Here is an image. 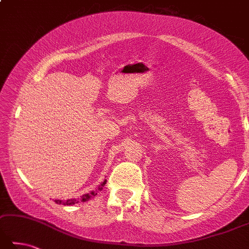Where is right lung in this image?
I'll list each match as a JSON object with an SVG mask.
<instances>
[{
	"label": "right lung",
	"mask_w": 249,
	"mask_h": 249,
	"mask_svg": "<svg viewBox=\"0 0 249 249\" xmlns=\"http://www.w3.org/2000/svg\"><path fill=\"white\" fill-rule=\"evenodd\" d=\"M106 180H104V182H102L100 185L97 186V189L95 191H91L90 193H87V194H83L82 196L78 198H71V199H67V200H60V199H56L55 203L57 204H62V205H74V204H78V203H84V201H88L90 200L92 197H94L95 195H97L98 191H102L103 190V186L106 184Z\"/></svg>",
	"instance_id": "obj_1"
}]
</instances>
